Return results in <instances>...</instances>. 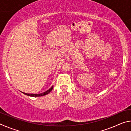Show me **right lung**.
I'll list each match as a JSON object with an SVG mask.
<instances>
[{
  "label": "right lung",
  "instance_id": "right-lung-1",
  "mask_svg": "<svg viewBox=\"0 0 131 131\" xmlns=\"http://www.w3.org/2000/svg\"><path fill=\"white\" fill-rule=\"evenodd\" d=\"M53 88V86H52L51 87L49 90H48L47 91H46V92H44L43 93H41V94H26V93L25 92H23L24 94H25L26 95H28V96H34V97H37V96H44V95H47L48 94H49V93L52 90Z\"/></svg>",
  "mask_w": 131,
  "mask_h": 131
}]
</instances>
